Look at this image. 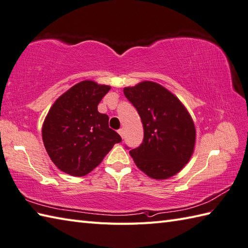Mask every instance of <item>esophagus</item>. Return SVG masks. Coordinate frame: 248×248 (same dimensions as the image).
I'll list each match as a JSON object with an SVG mask.
<instances>
[{
    "label": "esophagus",
    "mask_w": 248,
    "mask_h": 248,
    "mask_svg": "<svg viewBox=\"0 0 248 248\" xmlns=\"http://www.w3.org/2000/svg\"><path fill=\"white\" fill-rule=\"evenodd\" d=\"M118 133H119V135L121 136V139H124V130L123 128L118 130Z\"/></svg>",
    "instance_id": "esophagus-1"
}]
</instances>
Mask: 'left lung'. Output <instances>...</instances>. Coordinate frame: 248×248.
<instances>
[{"label":"left lung","mask_w":248,"mask_h":248,"mask_svg":"<svg viewBox=\"0 0 248 248\" xmlns=\"http://www.w3.org/2000/svg\"><path fill=\"white\" fill-rule=\"evenodd\" d=\"M138 109L144 127V140L130 155L147 176L165 180L188 163L195 148L196 129L183 103L164 86L143 81L124 88Z\"/></svg>","instance_id":"obj_1"}]
</instances>
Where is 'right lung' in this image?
Masks as SVG:
<instances>
[{
  "label": "right lung",
  "instance_id": "add662e5",
  "mask_svg": "<svg viewBox=\"0 0 248 248\" xmlns=\"http://www.w3.org/2000/svg\"><path fill=\"white\" fill-rule=\"evenodd\" d=\"M109 89V85L82 81L57 98L46 116L45 148L55 166L68 175H87L121 141L108 128V116L98 112Z\"/></svg>",
  "mask_w": 248,
  "mask_h": 248
}]
</instances>
